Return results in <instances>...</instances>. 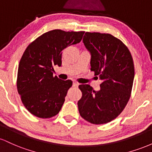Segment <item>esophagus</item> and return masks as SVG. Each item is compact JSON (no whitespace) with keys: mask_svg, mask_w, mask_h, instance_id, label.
<instances>
[{"mask_svg":"<svg viewBox=\"0 0 152 152\" xmlns=\"http://www.w3.org/2000/svg\"><path fill=\"white\" fill-rule=\"evenodd\" d=\"M73 86H74V87H78V83H76V82H74V83H73Z\"/></svg>","mask_w":152,"mask_h":152,"instance_id":"34e87169","label":"esophagus"}]
</instances>
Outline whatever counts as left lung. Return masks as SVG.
<instances>
[{
    "mask_svg": "<svg viewBox=\"0 0 152 152\" xmlns=\"http://www.w3.org/2000/svg\"><path fill=\"white\" fill-rule=\"evenodd\" d=\"M90 51L91 71L102 81L100 90L90 85L78 86L82 96L79 114L94 124H104L116 118L129 100L134 78L133 58L121 40L109 34L86 32L83 38Z\"/></svg>",
    "mask_w": 152,
    "mask_h": 152,
    "instance_id": "obj_1",
    "label": "left lung"
}]
</instances>
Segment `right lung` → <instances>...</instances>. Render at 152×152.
Wrapping results in <instances>:
<instances>
[{
  "label": "right lung",
  "mask_w": 152,
  "mask_h": 152,
  "mask_svg": "<svg viewBox=\"0 0 152 152\" xmlns=\"http://www.w3.org/2000/svg\"><path fill=\"white\" fill-rule=\"evenodd\" d=\"M84 31H50L28 46L18 65L17 89L31 114L49 118L58 114L71 80L53 76V66H61L62 50L81 41Z\"/></svg>",
  "instance_id": "obj_1"
}]
</instances>
